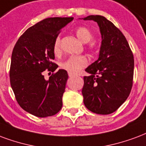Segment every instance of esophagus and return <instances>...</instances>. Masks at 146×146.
<instances>
[{
	"mask_svg": "<svg viewBox=\"0 0 146 146\" xmlns=\"http://www.w3.org/2000/svg\"><path fill=\"white\" fill-rule=\"evenodd\" d=\"M68 74H69V76H70V77H73V76H76L75 74H73V73H69Z\"/></svg>",
	"mask_w": 146,
	"mask_h": 146,
	"instance_id": "obj_1",
	"label": "esophagus"
}]
</instances>
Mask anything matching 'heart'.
I'll use <instances>...</instances> for the list:
<instances>
[{
    "label": "heart",
    "instance_id": "b5f03b06",
    "mask_svg": "<svg viewBox=\"0 0 146 146\" xmlns=\"http://www.w3.org/2000/svg\"><path fill=\"white\" fill-rule=\"evenodd\" d=\"M76 35L79 39L82 42L87 43L91 41L93 35L89 29L85 27H79L76 29ZM53 52L55 55H59L61 53V46H60V38L56 37L53 44ZM88 63L87 57L85 56H70L63 60L60 63V67L62 70H66L71 73H76L80 70L85 67Z\"/></svg>",
    "mask_w": 146,
    "mask_h": 146
}]
</instances>
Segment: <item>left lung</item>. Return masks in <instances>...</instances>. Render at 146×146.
<instances>
[{
	"mask_svg": "<svg viewBox=\"0 0 146 146\" xmlns=\"http://www.w3.org/2000/svg\"><path fill=\"white\" fill-rule=\"evenodd\" d=\"M85 21L98 23L101 35L99 57L85 71L82 89L84 103L99 114L114 112L130 94L134 74V57L122 32L101 15H89Z\"/></svg>",
	"mask_w": 146,
	"mask_h": 146,
	"instance_id": "left-lung-1",
	"label": "left lung"
}]
</instances>
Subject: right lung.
<instances>
[{"label":"right lung","instance_id":"add662e5","mask_svg":"<svg viewBox=\"0 0 146 146\" xmlns=\"http://www.w3.org/2000/svg\"><path fill=\"white\" fill-rule=\"evenodd\" d=\"M73 18H48L25 32L13 49L10 82L18 104L38 117L57 114L62 108V95L68 80L66 70L60 69L46 80L43 72H54L58 65L53 44L60 30Z\"/></svg>","mask_w":146,"mask_h":146}]
</instances>
